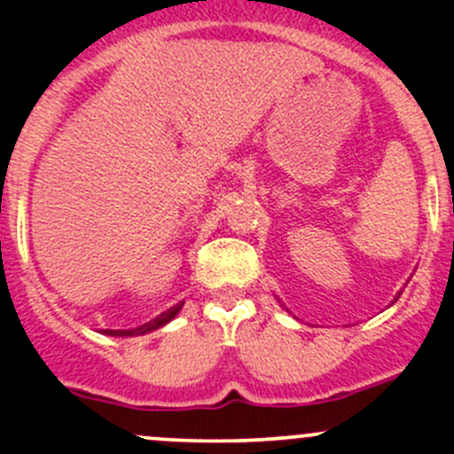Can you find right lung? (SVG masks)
I'll return each instance as SVG.
<instances>
[{"label": "right lung", "mask_w": 454, "mask_h": 454, "mask_svg": "<svg viewBox=\"0 0 454 454\" xmlns=\"http://www.w3.org/2000/svg\"><path fill=\"white\" fill-rule=\"evenodd\" d=\"M180 309H182V305H177V308H171L168 312L160 314L158 318L151 320V323L140 325V327H136V329H107V333H109V336H142V333L155 332V329H160V327H164L167 323H171V320L176 318Z\"/></svg>", "instance_id": "add662e5"}]
</instances>
